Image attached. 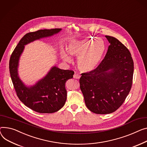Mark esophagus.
<instances>
[{"label": "esophagus", "mask_w": 147, "mask_h": 147, "mask_svg": "<svg viewBox=\"0 0 147 147\" xmlns=\"http://www.w3.org/2000/svg\"><path fill=\"white\" fill-rule=\"evenodd\" d=\"M73 78H74V79H79L80 78V76L79 74L75 73L73 76Z\"/></svg>", "instance_id": "34e87169"}]
</instances>
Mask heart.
<instances>
[{"label": "heart", "instance_id": "heart-1", "mask_svg": "<svg viewBox=\"0 0 147 147\" xmlns=\"http://www.w3.org/2000/svg\"><path fill=\"white\" fill-rule=\"evenodd\" d=\"M96 40L87 38L83 40H70L67 44L66 50H61V56L63 60L67 63H71V57H78L77 65L80 71L89 73L99 64L105 52V47L97 45Z\"/></svg>", "mask_w": 147, "mask_h": 147}]
</instances>
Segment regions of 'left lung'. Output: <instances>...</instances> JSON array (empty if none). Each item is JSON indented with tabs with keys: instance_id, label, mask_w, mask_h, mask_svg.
Returning <instances> with one entry per match:
<instances>
[{
	"instance_id": "1",
	"label": "left lung",
	"mask_w": 147,
	"mask_h": 147,
	"mask_svg": "<svg viewBox=\"0 0 147 147\" xmlns=\"http://www.w3.org/2000/svg\"><path fill=\"white\" fill-rule=\"evenodd\" d=\"M105 37L110 45L104 59L94 70L82 73L80 79L85 104L96 114L118 109L132 84L134 61L128 49L116 38Z\"/></svg>"
}]
</instances>
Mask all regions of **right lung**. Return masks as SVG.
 <instances>
[{"label": "right lung", "mask_w": 147, "mask_h": 147, "mask_svg": "<svg viewBox=\"0 0 147 147\" xmlns=\"http://www.w3.org/2000/svg\"><path fill=\"white\" fill-rule=\"evenodd\" d=\"M61 31V29H41L26 34L15 48L9 60L10 74L18 97L25 106L38 113H51L62 108L67 99L65 82L72 79L74 72L53 66L42 79L34 85L28 86L18 74L19 58L25 45Z\"/></svg>", "instance_id": "right-lung-1"}]
</instances>
